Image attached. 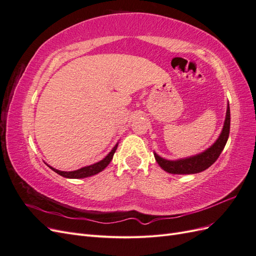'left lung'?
<instances>
[{"mask_svg":"<svg viewBox=\"0 0 256 256\" xmlns=\"http://www.w3.org/2000/svg\"><path fill=\"white\" fill-rule=\"evenodd\" d=\"M230 104H228L226 120L223 124V128L219 138L216 142L207 148L206 150L200 152L194 156L182 158L177 160H168L160 157L158 154L154 152V156L158 164L162 170L171 174H196L205 171L212 164H214L216 160L219 158L224 146H226L228 138L230 136Z\"/></svg>","mask_w":256,"mask_h":256,"instance_id":"left-lung-1","label":"left lung"}]
</instances>
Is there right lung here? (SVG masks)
Returning <instances> with one entry per match:
<instances>
[{"label":"right lung","mask_w":256,"mask_h":256,"mask_svg":"<svg viewBox=\"0 0 256 256\" xmlns=\"http://www.w3.org/2000/svg\"><path fill=\"white\" fill-rule=\"evenodd\" d=\"M118 143H116V145L113 147L112 150L109 154H108L102 160L96 162V164H90V166H83V168H81L79 170H76V171L65 172V171H60V170L54 168H52L50 166H49V168L51 170H53V171L56 172V173H58V175L63 176V177H66V178H76V180H78V178H85V177H90V176H92V175H96L99 172L104 171V170L108 166V164H109L110 162L112 161L113 154L116 152V150H118Z\"/></svg>","instance_id":"obj_1"}]
</instances>
